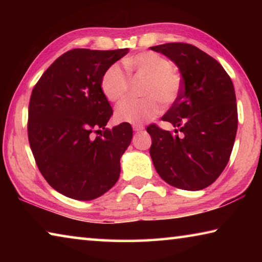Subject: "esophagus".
<instances>
[{
	"mask_svg": "<svg viewBox=\"0 0 262 262\" xmlns=\"http://www.w3.org/2000/svg\"><path fill=\"white\" fill-rule=\"evenodd\" d=\"M133 129H134V132H142L144 129L143 125H133Z\"/></svg>",
	"mask_w": 262,
	"mask_h": 262,
	"instance_id": "obj_1",
	"label": "esophagus"
}]
</instances>
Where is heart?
<instances>
[{
    "label": "heart",
    "mask_w": 262,
    "mask_h": 262,
    "mask_svg": "<svg viewBox=\"0 0 262 262\" xmlns=\"http://www.w3.org/2000/svg\"><path fill=\"white\" fill-rule=\"evenodd\" d=\"M126 68L136 76L145 78L142 95L145 98L126 99L115 110L119 121L140 125L156 118L162 112V100L170 105L178 98L181 78L172 70V63L166 57L154 52L141 53L125 60ZM101 91L110 101H119L127 95L129 79L118 64L106 70L101 78Z\"/></svg>",
    "instance_id": "1"
}]
</instances>
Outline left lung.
Here are the masks:
<instances>
[{"mask_svg": "<svg viewBox=\"0 0 262 262\" xmlns=\"http://www.w3.org/2000/svg\"><path fill=\"white\" fill-rule=\"evenodd\" d=\"M178 67L183 90L163 115L172 134L151 125L154 166L173 187L200 190L219 178L231 155L238 127L236 94L231 78L214 57L189 43L150 47Z\"/></svg>", "mask_w": 262, "mask_h": 262, "instance_id": "obj_1", "label": "left lung"}]
</instances>
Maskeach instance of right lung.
<instances>
[{"mask_svg": "<svg viewBox=\"0 0 262 262\" xmlns=\"http://www.w3.org/2000/svg\"><path fill=\"white\" fill-rule=\"evenodd\" d=\"M127 53L128 48H75L57 57L33 88L30 147L43 178L64 196L94 200L119 179L133 129L127 122L106 128L113 110L100 84L106 70Z\"/></svg>", "mask_w": 262, "mask_h": 262, "instance_id": "right-lung-1", "label": "right lung"}]
</instances>
